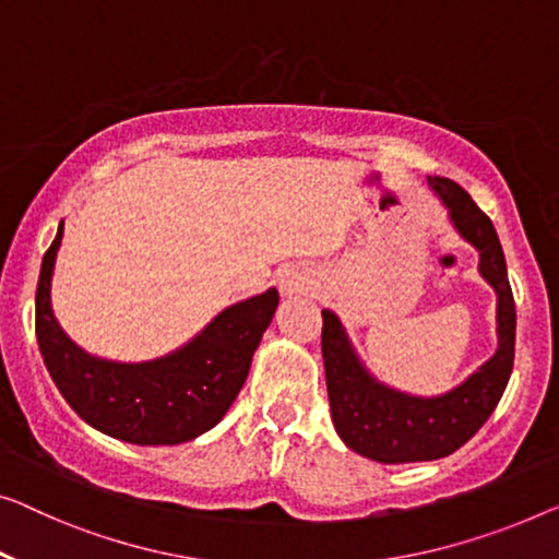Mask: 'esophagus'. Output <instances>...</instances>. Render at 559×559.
Instances as JSON below:
<instances>
[{"instance_id": "1", "label": "esophagus", "mask_w": 559, "mask_h": 559, "mask_svg": "<svg viewBox=\"0 0 559 559\" xmlns=\"http://www.w3.org/2000/svg\"><path fill=\"white\" fill-rule=\"evenodd\" d=\"M301 288H304V281L298 278V276H286V278L281 281V290H283V294H286V296H294V294H298V290H301Z\"/></svg>"}]
</instances>
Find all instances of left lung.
I'll use <instances>...</instances> for the list:
<instances>
[{"instance_id":"left-lung-1","label":"left lung","mask_w":559,"mask_h":559,"mask_svg":"<svg viewBox=\"0 0 559 559\" xmlns=\"http://www.w3.org/2000/svg\"><path fill=\"white\" fill-rule=\"evenodd\" d=\"M427 182L452 228L479 253V276L497 294V352L444 394H409L373 377L338 316L323 308L321 352L333 427L348 449L381 464L431 462L456 452L492 416L514 364L518 313L492 221L454 180L429 175Z\"/></svg>"}]
</instances>
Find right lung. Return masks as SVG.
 <instances>
[{
    "label": "right lung",
    "mask_w": 559,
    "mask_h": 559,
    "mask_svg": "<svg viewBox=\"0 0 559 559\" xmlns=\"http://www.w3.org/2000/svg\"><path fill=\"white\" fill-rule=\"evenodd\" d=\"M62 236L64 221L41 258L37 344L64 402L90 427L128 444L175 447L211 431L246 384L278 290L223 308L193 338L157 359H103L74 344L55 316L52 278Z\"/></svg>",
    "instance_id": "obj_1"
}]
</instances>
